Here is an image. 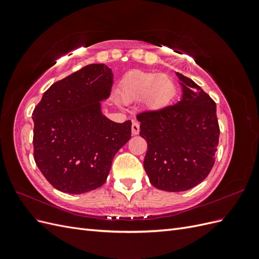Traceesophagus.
I'll return each instance as SVG.
<instances>
[{"instance_id": "obj_1", "label": "esophagus", "mask_w": 259, "mask_h": 259, "mask_svg": "<svg viewBox=\"0 0 259 259\" xmlns=\"http://www.w3.org/2000/svg\"><path fill=\"white\" fill-rule=\"evenodd\" d=\"M139 131H140L139 123L136 122V121H134V122H133V124H132V133H133V135L139 134Z\"/></svg>"}]
</instances>
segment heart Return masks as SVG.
Wrapping results in <instances>:
<instances>
[{
    "instance_id": "obj_1",
    "label": "heart",
    "mask_w": 259,
    "mask_h": 259,
    "mask_svg": "<svg viewBox=\"0 0 259 259\" xmlns=\"http://www.w3.org/2000/svg\"><path fill=\"white\" fill-rule=\"evenodd\" d=\"M122 95L126 100L143 99L155 109L165 107L175 93V84L166 74L136 70L128 73L122 83Z\"/></svg>"
}]
</instances>
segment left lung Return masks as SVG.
I'll use <instances>...</instances> for the list:
<instances>
[{"label":"left lung","instance_id":"1","mask_svg":"<svg viewBox=\"0 0 259 259\" xmlns=\"http://www.w3.org/2000/svg\"><path fill=\"white\" fill-rule=\"evenodd\" d=\"M177 76L182 100L136 115L148 144L146 173L155 188L169 192L189 190L207 177L221 132L215 101L189 77Z\"/></svg>","mask_w":259,"mask_h":259}]
</instances>
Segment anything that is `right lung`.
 <instances>
[{"label":"right lung","instance_id":"1","mask_svg":"<svg viewBox=\"0 0 259 259\" xmlns=\"http://www.w3.org/2000/svg\"><path fill=\"white\" fill-rule=\"evenodd\" d=\"M112 83L107 66L88 65L55 82L34 108V161L61 192L80 194L103 186L115 153L131 138L130 120L115 123L100 110Z\"/></svg>","mask_w":259,"mask_h":259}]
</instances>
